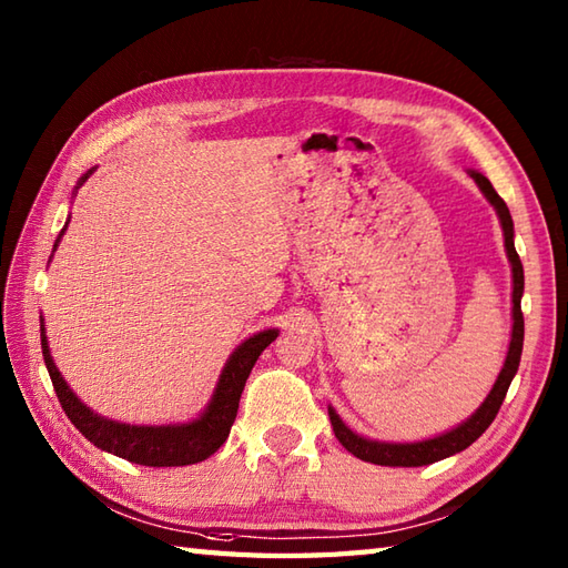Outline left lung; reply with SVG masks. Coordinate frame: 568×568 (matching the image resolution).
<instances>
[{
  "label": "left lung",
  "instance_id": "obj_1",
  "mask_svg": "<svg viewBox=\"0 0 568 568\" xmlns=\"http://www.w3.org/2000/svg\"><path fill=\"white\" fill-rule=\"evenodd\" d=\"M476 178L478 187L484 190V195L490 200L493 207H496L500 224H503V234H505V248H508V258L513 263V342L508 348V358H505V366L500 371V376L493 385L490 395L486 397V403L476 409V415L466 419L464 425H458L456 429L442 434V437H434L427 442H417V444H385V442H371L358 437L352 429H348L339 415L329 407V419L336 439L344 446L346 452H352L361 462L368 464H378V466H427L434 462H442L446 456H454L458 452H464L466 446L474 444L480 434H484L490 422L496 419L498 409L508 395L510 383L517 373V366H520V356H523V339H525V317H523V291H525V273H523V263L520 256L515 251V241H513V216L508 204L503 202V197L496 192V187L490 185V180L480 173H470Z\"/></svg>",
  "mask_w": 568,
  "mask_h": 568
}]
</instances>
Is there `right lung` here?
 <instances>
[{
    "label": "right lung",
    "mask_w": 568,
    "mask_h": 568,
    "mask_svg": "<svg viewBox=\"0 0 568 568\" xmlns=\"http://www.w3.org/2000/svg\"><path fill=\"white\" fill-rule=\"evenodd\" d=\"M90 175L92 171L84 173L80 185ZM275 336H277L275 329L258 332L236 348L232 358L226 361L210 407L204 409L195 422H187V425H168V427H139V425H122V422L104 419L100 415H94L92 409H88L78 400L75 393L68 388L63 378H60V373L51 358V352H48V342L41 324V348H43L45 368H48V376L53 381L55 395L60 405H63L68 419L84 434V439H90L94 446H100V449L110 452L114 456H122L131 464L155 466V468L197 464L220 449L236 419L239 397L244 393L248 373L253 364L258 361L263 348L268 346Z\"/></svg>",
    "instance_id": "add662e5"
}]
</instances>
